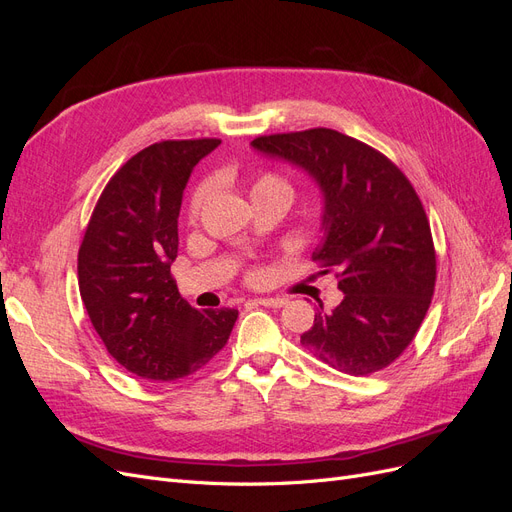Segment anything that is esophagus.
I'll return each instance as SVG.
<instances>
[{
    "label": "esophagus",
    "mask_w": 512,
    "mask_h": 512,
    "mask_svg": "<svg viewBox=\"0 0 512 512\" xmlns=\"http://www.w3.org/2000/svg\"><path fill=\"white\" fill-rule=\"evenodd\" d=\"M288 301L282 297H260L254 299V305H262V307H284Z\"/></svg>",
    "instance_id": "1"
}]
</instances>
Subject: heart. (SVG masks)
<instances>
[{
    "label": "heart",
    "instance_id": "1",
    "mask_svg": "<svg viewBox=\"0 0 512 512\" xmlns=\"http://www.w3.org/2000/svg\"><path fill=\"white\" fill-rule=\"evenodd\" d=\"M209 194H211L209 183H200L194 190L192 200H190V218L192 220H196L200 211H203L205 203L209 200ZM250 198L254 205L282 203L284 207H288L292 200V185L288 183V179H284L277 173H260V175L252 177V181H250ZM254 277H256V273H254Z\"/></svg>",
    "mask_w": 512,
    "mask_h": 512
}]
</instances>
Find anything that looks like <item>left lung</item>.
I'll return each instance as SVG.
<instances>
[{"mask_svg": "<svg viewBox=\"0 0 512 512\" xmlns=\"http://www.w3.org/2000/svg\"><path fill=\"white\" fill-rule=\"evenodd\" d=\"M252 147L303 168L324 196L314 260L344 301L320 312L301 346L350 376H369L404 352L436 288V250L423 203L374 147L329 128L258 136Z\"/></svg>", "mask_w": 512, "mask_h": 512, "instance_id": "8db88e82", "label": "left lung"}]
</instances>
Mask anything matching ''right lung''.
<instances>
[{
	"instance_id": "1",
	"label": "right lung",
	"mask_w": 512,
	"mask_h": 512,
	"mask_svg": "<svg viewBox=\"0 0 512 512\" xmlns=\"http://www.w3.org/2000/svg\"><path fill=\"white\" fill-rule=\"evenodd\" d=\"M222 141L145 147L106 183L79 250V290L108 354L132 374L168 382L194 374L230 337L237 309L185 301L170 265L192 168Z\"/></svg>"
}]
</instances>
